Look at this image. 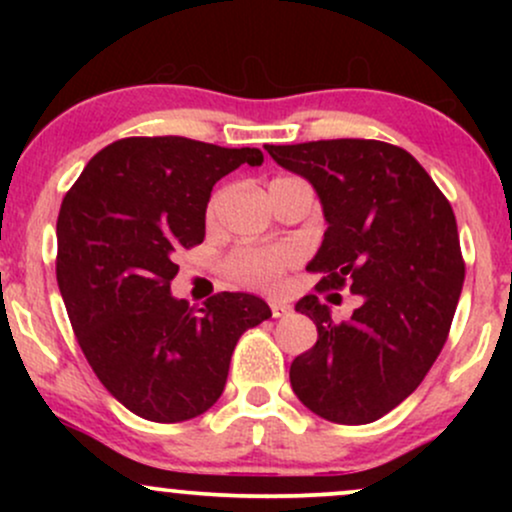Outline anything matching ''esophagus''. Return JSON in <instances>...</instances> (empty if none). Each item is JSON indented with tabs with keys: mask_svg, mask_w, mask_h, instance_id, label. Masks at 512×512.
Instances as JSON below:
<instances>
[{
	"mask_svg": "<svg viewBox=\"0 0 512 512\" xmlns=\"http://www.w3.org/2000/svg\"><path fill=\"white\" fill-rule=\"evenodd\" d=\"M269 308H272V317H284L291 313V305L284 303V301H272L269 303Z\"/></svg>",
	"mask_w": 512,
	"mask_h": 512,
	"instance_id": "obj_1",
	"label": "esophagus"
}]
</instances>
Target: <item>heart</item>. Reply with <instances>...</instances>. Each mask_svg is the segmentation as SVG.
Instances as JSON below:
<instances>
[{"label":"heart","mask_w":512,"mask_h":512,"mask_svg":"<svg viewBox=\"0 0 512 512\" xmlns=\"http://www.w3.org/2000/svg\"><path fill=\"white\" fill-rule=\"evenodd\" d=\"M216 211H219V197H214L209 202V219H214ZM296 262L298 250L289 243L245 245V248H238L228 257L226 269L228 276L238 286H248V289H274L286 269H291Z\"/></svg>","instance_id":"b5f03b06"}]
</instances>
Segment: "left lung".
<instances>
[{
  "label": "left lung",
  "mask_w": 512,
  "mask_h": 512,
  "mask_svg": "<svg viewBox=\"0 0 512 512\" xmlns=\"http://www.w3.org/2000/svg\"><path fill=\"white\" fill-rule=\"evenodd\" d=\"M313 185L327 221L310 272L317 289L361 296L344 322L308 293L296 303L317 327L296 356V397L334 424H370L404 402L443 349L464 262L452 207L409 151L375 139L264 146ZM334 296V293H332Z\"/></svg>",
  "instance_id": "1"
}]
</instances>
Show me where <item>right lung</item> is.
<instances>
[{
  "label": "right lung",
  "mask_w": 512,
  "mask_h": 512,
  "mask_svg": "<svg viewBox=\"0 0 512 512\" xmlns=\"http://www.w3.org/2000/svg\"><path fill=\"white\" fill-rule=\"evenodd\" d=\"M262 161L248 146L129 137L98 151L64 197L62 301L93 373L142 419L204 414L221 397L240 334L272 317L252 293H216L199 310L170 293L178 252L204 240L216 182Z\"/></svg>",
  "instance_id": "right-lung-1"
}]
</instances>
